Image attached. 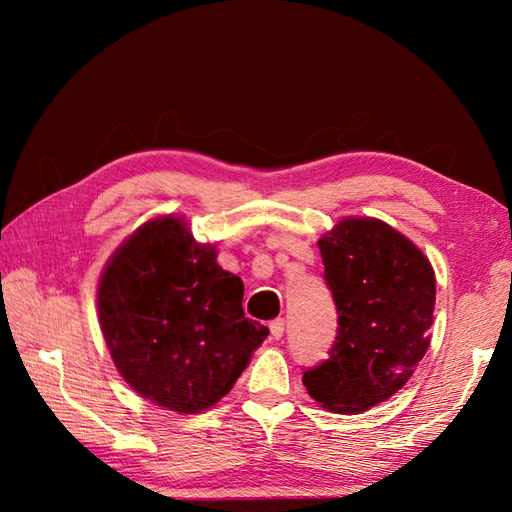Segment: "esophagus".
<instances>
[{
	"mask_svg": "<svg viewBox=\"0 0 512 512\" xmlns=\"http://www.w3.org/2000/svg\"><path fill=\"white\" fill-rule=\"evenodd\" d=\"M284 332H286V321L284 319L270 321V336H273L275 341H279L281 336H284Z\"/></svg>",
	"mask_w": 512,
	"mask_h": 512,
	"instance_id": "1",
	"label": "esophagus"
}]
</instances>
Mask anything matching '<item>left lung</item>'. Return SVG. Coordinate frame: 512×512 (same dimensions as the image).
Masks as SVG:
<instances>
[{
  "label": "left lung",
  "mask_w": 512,
  "mask_h": 512,
  "mask_svg": "<svg viewBox=\"0 0 512 512\" xmlns=\"http://www.w3.org/2000/svg\"><path fill=\"white\" fill-rule=\"evenodd\" d=\"M319 248L339 328L303 385L325 409L361 413L394 396L427 352L436 275L405 235L369 217L339 222Z\"/></svg>",
  "instance_id": "left-lung-1"
}]
</instances>
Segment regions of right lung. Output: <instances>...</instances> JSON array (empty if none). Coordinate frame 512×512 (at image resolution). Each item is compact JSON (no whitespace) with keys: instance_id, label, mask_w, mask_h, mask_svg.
Listing matches in <instances>:
<instances>
[{"instance_id":"1","label":"right lung","mask_w":512,"mask_h":512,"mask_svg":"<svg viewBox=\"0 0 512 512\" xmlns=\"http://www.w3.org/2000/svg\"><path fill=\"white\" fill-rule=\"evenodd\" d=\"M244 284L180 217L151 220L110 259L99 284L105 343L129 387L198 413L226 396L268 328L242 310Z\"/></svg>"}]
</instances>
